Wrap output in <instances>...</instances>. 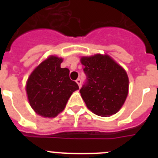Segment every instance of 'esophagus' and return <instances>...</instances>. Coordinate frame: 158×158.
<instances>
[{"label":"esophagus","instance_id":"esophagus-1","mask_svg":"<svg viewBox=\"0 0 158 158\" xmlns=\"http://www.w3.org/2000/svg\"><path fill=\"white\" fill-rule=\"evenodd\" d=\"M76 82H77V84L78 85V86H79V88H80L81 85V81L80 79H77Z\"/></svg>","mask_w":158,"mask_h":158}]
</instances>
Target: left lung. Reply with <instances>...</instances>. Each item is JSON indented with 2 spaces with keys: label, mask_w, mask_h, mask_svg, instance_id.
<instances>
[{
  "label": "left lung",
  "mask_w": 158,
  "mask_h": 158,
  "mask_svg": "<svg viewBox=\"0 0 158 158\" xmlns=\"http://www.w3.org/2000/svg\"><path fill=\"white\" fill-rule=\"evenodd\" d=\"M80 61L88 79L80 93L88 108L103 117L116 114L129 92L126 70L107 54L82 56Z\"/></svg>",
  "instance_id": "obj_1"
}]
</instances>
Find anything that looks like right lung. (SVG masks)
<instances>
[{"instance_id":"right-lung-1","label":"right lung","mask_w":158,"mask_h":158,"mask_svg":"<svg viewBox=\"0 0 158 158\" xmlns=\"http://www.w3.org/2000/svg\"><path fill=\"white\" fill-rule=\"evenodd\" d=\"M63 58L50 55L33 69L26 82L31 108L44 118H54L65 109L69 98L79 89L69 78V70L61 68Z\"/></svg>"}]
</instances>
